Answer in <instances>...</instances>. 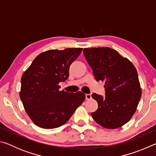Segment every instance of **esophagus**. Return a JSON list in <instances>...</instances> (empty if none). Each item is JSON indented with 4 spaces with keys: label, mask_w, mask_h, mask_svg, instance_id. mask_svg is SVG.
<instances>
[{
    "label": "esophagus",
    "mask_w": 156,
    "mask_h": 156,
    "mask_svg": "<svg viewBox=\"0 0 156 156\" xmlns=\"http://www.w3.org/2000/svg\"><path fill=\"white\" fill-rule=\"evenodd\" d=\"M85 98H86V100H90V99H91V95L89 94H86Z\"/></svg>",
    "instance_id": "1"
}]
</instances>
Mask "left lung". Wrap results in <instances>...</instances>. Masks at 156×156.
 Returning a JSON list of instances; mask_svg holds the SVG:
<instances>
[{
    "instance_id": "8db88e82",
    "label": "left lung",
    "mask_w": 156,
    "mask_h": 156,
    "mask_svg": "<svg viewBox=\"0 0 156 156\" xmlns=\"http://www.w3.org/2000/svg\"><path fill=\"white\" fill-rule=\"evenodd\" d=\"M83 52L95 79L105 83V97L95 93L91 96L98 104L92 118L105 128L120 127L130 120L141 98L136 69L109 47L84 48Z\"/></svg>"
}]
</instances>
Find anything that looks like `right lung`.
Returning a JSON list of instances; mask_svg holds the SVG:
<instances>
[{
    "label": "right lung",
    "instance_id": "right-lung-1",
    "mask_svg": "<svg viewBox=\"0 0 156 156\" xmlns=\"http://www.w3.org/2000/svg\"><path fill=\"white\" fill-rule=\"evenodd\" d=\"M83 48L51 49L33 60L21 78L20 98L26 112L37 126L59 127L69 120L85 99L81 91H60V82L69 78L70 65Z\"/></svg>",
    "mask_w": 156,
    "mask_h": 156
}]
</instances>
